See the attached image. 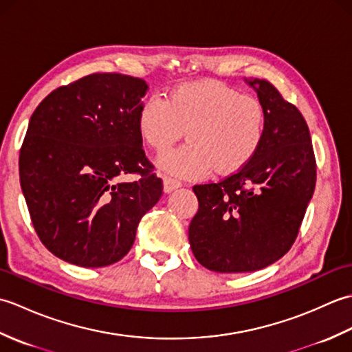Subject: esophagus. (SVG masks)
Masks as SVG:
<instances>
[{"label":"esophagus","instance_id":"34e87169","mask_svg":"<svg viewBox=\"0 0 352 352\" xmlns=\"http://www.w3.org/2000/svg\"><path fill=\"white\" fill-rule=\"evenodd\" d=\"M178 188H182V182H178V180H175V178H172V177H164L163 178V190L166 192V193L174 192Z\"/></svg>","mask_w":352,"mask_h":352}]
</instances>
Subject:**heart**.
Here are the masks:
<instances>
[{"label":"heart","instance_id":"1","mask_svg":"<svg viewBox=\"0 0 352 352\" xmlns=\"http://www.w3.org/2000/svg\"><path fill=\"white\" fill-rule=\"evenodd\" d=\"M266 125L263 104L218 81L178 86L166 101L151 96L138 116L142 139L159 154L186 131L188 144L159 162L162 169L186 178L203 177L212 169L219 175L241 170L263 144Z\"/></svg>","mask_w":352,"mask_h":352}]
</instances>
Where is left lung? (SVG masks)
<instances>
[{
    "label": "left lung",
    "instance_id": "obj_1",
    "mask_svg": "<svg viewBox=\"0 0 352 352\" xmlns=\"http://www.w3.org/2000/svg\"><path fill=\"white\" fill-rule=\"evenodd\" d=\"M267 115L250 163L219 183L197 184L189 226L193 256L214 272L241 274L281 258L300 231L315 192L316 160L301 111L267 80H246Z\"/></svg>",
    "mask_w": 352,
    "mask_h": 352
}]
</instances>
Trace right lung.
I'll use <instances>...</instances> for the list:
<instances>
[{
    "label": "right lung",
    "mask_w": 352,
    "mask_h": 352,
    "mask_svg": "<svg viewBox=\"0 0 352 352\" xmlns=\"http://www.w3.org/2000/svg\"><path fill=\"white\" fill-rule=\"evenodd\" d=\"M146 91L142 78L91 74L52 91L30 118L21 189L41 242L68 263H116L162 197L138 129ZM126 173L140 178L125 182Z\"/></svg>",
    "instance_id": "obj_1"
}]
</instances>
